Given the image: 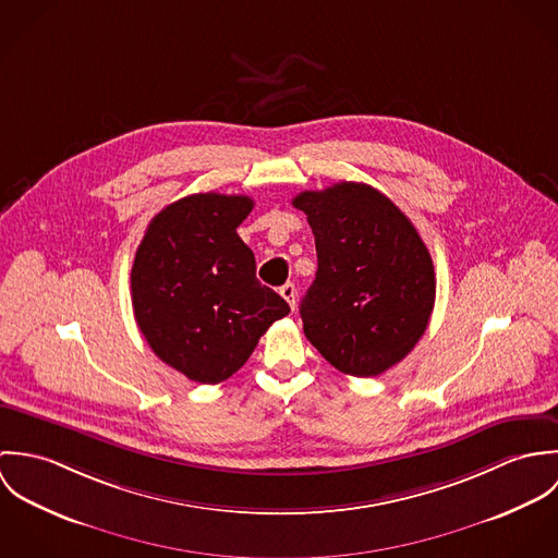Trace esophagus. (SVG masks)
I'll use <instances>...</instances> for the list:
<instances>
[{"label":"esophagus","mask_w":558,"mask_h":558,"mask_svg":"<svg viewBox=\"0 0 558 558\" xmlns=\"http://www.w3.org/2000/svg\"><path fill=\"white\" fill-rule=\"evenodd\" d=\"M279 294L286 299V303L294 310L296 307V286L294 283H286L281 290H279Z\"/></svg>","instance_id":"esophagus-1"}]
</instances>
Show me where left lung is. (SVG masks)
Instances as JSON below:
<instances>
[{
	"label": "left lung",
	"instance_id": "obj_1",
	"mask_svg": "<svg viewBox=\"0 0 558 558\" xmlns=\"http://www.w3.org/2000/svg\"><path fill=\"white\" fill-rule=\"evenodd\" d=\"M292 204L307 215L318 251V272L301 303L305 337L356 378L398 365L434 310L425 242L387 195L363 182L303 191Z\"/></svg>",
	"mask_w": 558,
	"mask_h": 558
}]
</instances>
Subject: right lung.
Instances as JSON below:
<instances>
[{
	"label": "right lung",
	"mask_w": 558,
	"mask_h": 558,
	"mask_svg": "<svg viewBox=\"0 0 558 558\" xmlns=\"http://www.w3.org/2000/svg\"><path fill=\"white\" fill-rule=\"evenodd\" d=\"M246 195L195 193L165 206L137 246L131 292L142 335L162 363L217 385L248 361L259 337L290 305L255 277L236 228Z\"/></svg>",
	"instance_id": "right-lung-1"
}]
</instances>
